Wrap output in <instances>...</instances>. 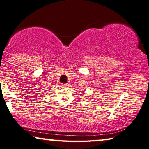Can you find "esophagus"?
<instances>
[{
	"label": "esophagus",
	"mask_w": 149,
	"mask_h": 149,
	"mask_svg": "<svg viewBox=\"0 0 149 149\" xmlns=\"http://www.w3.org/2000/svg\"><path fill=\"white\" fill-rule=\"evenodd\" d=\"M62 87H67V86H68V84H62Z\"/></svg>",
	"instance_id": "34e87169"
}]
</instances>
